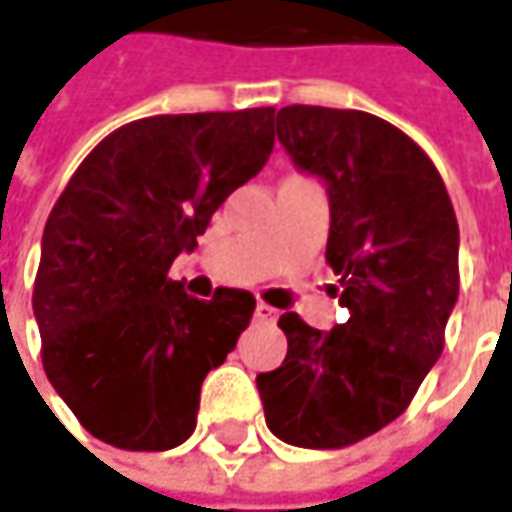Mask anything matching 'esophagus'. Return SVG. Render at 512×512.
Returning a JSON list of instances; mask_svg holds the SVG:
<instances>
[{"instance_id":"esophagus-1","label":"esophagus","mask_w":512,"mask_h":512,"mask_svg":"<svg viewBox=\"0 0 512 512\" xmlns=\"http://www.w3.org/2000/svg\"><path fill=\"white\" fill-rule=\"evenodd\" d=\"M255 319H260V322H272V319H275V307H269L266 302H257Z\"/></svg>"}]
</instances>
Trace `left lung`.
Segmentation results:
<instances>
[{"label": "left lung", "mask_w": 512, "mask_h": 512, "mask_svg": "<svg viewBox=\"0 0 512 512\" xmlns=\"http://www.w3.org/2000/svg\"><path fill=\"white\" fill-rule=\"evenodd\" d=\"M275 125L293 163L328 184L325 260L349 322L325 334L284 313L287 357L257 390L278 440L346 448L398 419L442 354L460 293L457 216L434 161L387 119L290 105Z\"/></svg>", "instance_id": "8db88e82"}]
</instances>
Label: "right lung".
I'll use <instances>...</instances> for the list:
<instances>
[{
	"instance_id": "obj_1",
	"label": "right lung",
	"mask_w": 512,
	"mask_h": 512,
	"mask_svg": "<svg viewBox=\"0 0 512 512\" xmlns=\"http://www.w3.org/2000/svg\"><path fill=\"white\" fill-rule=\"evenodd\" d=\"M272 122L275 108L134 119L55 202L31 304L46 378L96 440L166 451L193 434L202 381L249 328L255 296L219 287L199 302L169 266L269 161Z\"/></svg>"
}]
</instances>
